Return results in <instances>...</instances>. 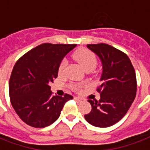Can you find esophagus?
Listing matches in <instances>:
<instances>
[{"label": "esophagus", "mask_w": 150, "mask_h": 150, "mask_svg": "<svg viewBox=\"0 0 150 150\" xmlns=\"http://www.w3.org/2000/svg\"><path fill=\"white\" fill-rule=\"evenodd\" d=\"M75 99L76 101H78V102H82L83 101V99L81 98H79V97H75Z\"/></svg>", "instance_id": "34e87169"}]
</instances>
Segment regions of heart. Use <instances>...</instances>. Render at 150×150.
Returning a JSON list of instances; mask_svg holds the SVG:
<instances>
[{
	"label": "heart",
	"instance_id": "obj_1",
	"mask_svg": "<svg viewBox=\"0 0 150 150\" xmlns=\"http://www.w3.org/2000/svg\"><path fill=\"white\" fill-rule=\"evenodd\" d=\"M73 58L78 62L79 66L83 68V71H85L86 72L93 71L98 63L95 55L91 51L86 48H79L76 50L73 53ZM66 67H67V61L63 60L58 68V73L60 75L64 72ZM83 86V84H71V88L74 90H79Z\"/></svg>",
	"mask_w": 150,
	"mask_h": 150
}]
</instances>
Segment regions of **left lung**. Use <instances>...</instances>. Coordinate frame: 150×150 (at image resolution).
<instances>
[{
    "mask_svg": "<svg viewBox=\"0 0 150 150\" xmlns=\"http://www.w3.org/2000/svg\"><path fill=\"white\" fill-rule=\"evenodd\" d=\"M87 47L100 58L103 72L102 83L97 88L100 99H88L92 110L84 118L93 126L108 127L126 115L135 100L137 88L135 69L127 55L112 46L98 43Z\"/></svg>",
    "mask_w": 150,
    "mask_h": 150,
    "instance_id": "obj_1",
    "label": "left lung"
}]
</instances>
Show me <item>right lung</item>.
I'll return each mask as SVG.
<instances>
[{
	"label": "right lung",
	"mask_w": 150,
	"mask_h": 150,
	"mask_svg": "<svg viewBox=\"0 0 150 150\" xmlns=\"http://www.w3.org/2000/svg\"><path fill=\"white\" fill-rule=\"evenodd\" d=\"M76 44L43 43L28 51L16 62L11 72V103L27 125L43 128L56 122L65 103L73 97L52 95L49 83L57 77L62 59Z\"/></svg>",
	"instance_id": "right-lung-1"
}]
</instances>
